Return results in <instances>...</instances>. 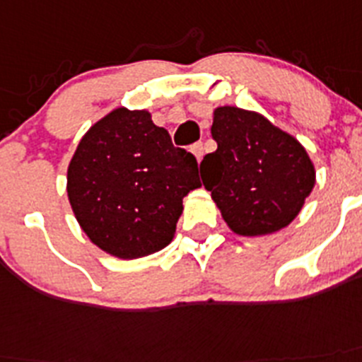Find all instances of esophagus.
Listing matches in <instances>:
<instances>
[{
  "label": "esophagus",
  "mask_w": 362,
  "mask_h": 362,
  "mask_svg": "<svg viewBox=\"0 0 362 362\" xmlns=\"http://www.w3.org/2000/svg\"><path fill=\"white\" fill-rule=\"evenodd\" d=\"M191 153H192V155H194V157H197L198 164H200L202 157H204V144H202V143H197V144H192V146H191Z\"/></svg>",
  "instance_id": "34e87169"
}]
</instances>
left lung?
I'll return each mask as SVG.
<instances>
[{"label": "left lung", "mask_w": 362, "mask_h": 362, "mask_svg": "<svg viewBox=\"0 0 362 362\" xmlns=\"http://www.w3.org/2000/svg\"><path fill=\"white\" fill-rule=\"evenodd\" d=\"M214 153L200 164L202 180L234 234H275L300 214L316 184L309 153L295 135L255 110H212Z\"/></svg>", "instance_id": "obj_1"}]
</instances>
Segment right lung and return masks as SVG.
Segmentation results:
<instances>
[{"label":"right lung","instance_id":"right-lung-1","mask_svg":"<svg viewBox=\"0 0 362 362\" xmlns=\"http://www.w3.org/2000/svg\"><path fill=\"white\" fill-rule=\"evenodd\" d=\"M200 185L197 158L175 148L144 109L110 110L83 134L67 165V198L80 228L124 261L170 245L182 200Z\"/></svg>","mask_w":362,"mask_h":362}]
</instances>
